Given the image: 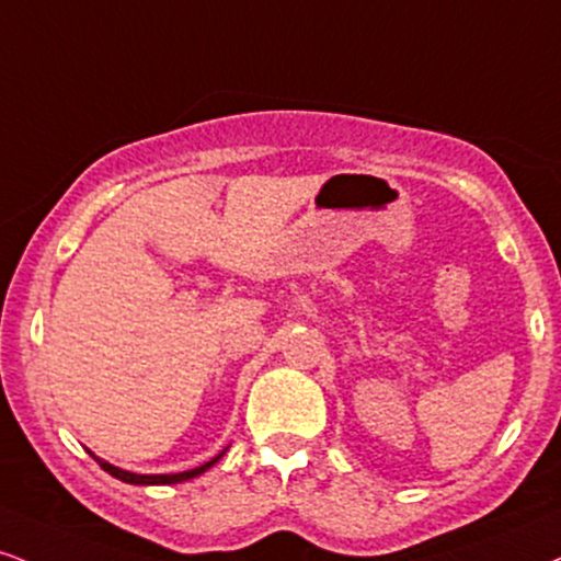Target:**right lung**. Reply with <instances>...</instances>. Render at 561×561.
<instances>
[{
    "instance_id": "1",
    "label": "right lung",
    "mask_w": 561,
    "mask_h": 561,
    "mask_svg": "<svg viewBox=\"0 0 561 561\" xmlns=\"http://www.w3.org/2000/svg\"><path fill=\"white\" fill-rule=\"evenodd\" d=\"M221 455H225V451H221ZM221 455H219V457H221ZM219 457H214V460H208L206 465H201V468L185 470V473H172V476H138V473H127V470L114 468V465L99 460V457H93V460H96V462L101 465V470H106V473L114 476V478H119V481H125V483H135V485H167V483L191 481V478L206 473V470L211 468V465H214L216 460H219Z\"/></svg>"
}]
</instances>
